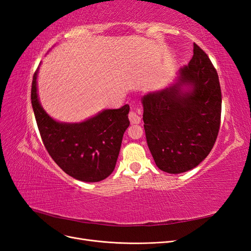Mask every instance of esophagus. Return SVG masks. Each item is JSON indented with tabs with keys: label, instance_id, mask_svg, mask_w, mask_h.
<instances>
[{
	"label": "esophagus",
	"instance_id": "esophagus-1",
	"mask_svg": "<svg viewBox=\"0 0 251 251\" xmlns=\"http://www.w3.org/2000/svg\"><path fill=\"white\" fill-rule=\"evenodd\" d=\"M128 118H130V121L132 124H139L141 120L139 113H137L136 111H133V110L128 113Z\"/></svg>",
	"mask_w": 251,
	"mask_h": 251
}]
</instances>
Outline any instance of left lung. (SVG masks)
<instances>
[{
    "instance_id": "1",
    "label": "left lung",
    "mask_w": 251,
    "mask_h": 251,
    "mask_svg": "<svg viewBox=\"0 0 251 251\" xmlns=\"http://www.w3.org/2000/svg\"><path fill=\"white\" fill-rule=\"evenodd\" d=\"M184 84L192 90L181 91ZM142 105L148 146L161 171H189L210 153L221 124L222 94L216 68L198 45L176 85L144 95Z\"/></svg>"
}]
</instances>
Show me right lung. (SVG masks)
<instances>
[{
	"mask_svg": "<svg viewBox=\"0 0 251 251\" xmlns=\"http://www.w3.org/2000/svg\"><path fill=\"white\" fill-rule=\"evenodd\" d=\"M36 69L32 79L31 103L45 148L69 176L98 182L115 169L124 133L130 126L128 104L104 110L80 124H60L45 112L36 94Z\"/></svg>",
	"mask_w": 251,
	"mask_h": 251,
	"instance_id": "obj_1",
	"label": "right lung"
}]
</instances>
